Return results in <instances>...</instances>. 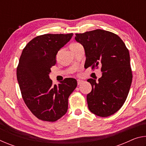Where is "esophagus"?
I'll list each match as a JSON object with an SVG mask.
<instances>
[{
	"instance_id": "obj_1",
	"label": "esophagus",
	"mask_w": 146,
	"mask_h": 146,
	"mask_svg": "<svg viewBox=\"0 0 146 146\" xmlns=\"http://www.w3.org/2000/svg\"><path fill=\"white\" fill-rule=\"evenodd\" d=\"M83 82H84V81H83L82 80H79V79H78V80H77V84H78V85L81 84H82Z\"/></svg>"
}]
</instances>
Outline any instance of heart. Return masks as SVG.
<instances>
[{"instance_id": "b5f03b06", "label": "heart", "mask_w": 146, "mask_h": 146, "mask_svg": "<svg viewBox=\"0 0 146 146\" xmlns=\"http://www.w3.org/2000/svg\"><path fill=\"white\" fill-rule=\"evenodd\" d=\"M78 45H80V44H78V43H73V44H71V45H70V49L72 48H74V47L77 46Z\"/></svg>"}]
</instances>
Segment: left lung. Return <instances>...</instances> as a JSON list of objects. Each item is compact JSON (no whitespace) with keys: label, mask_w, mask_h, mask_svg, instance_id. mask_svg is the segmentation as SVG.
Segmentation results:
<instances>
[{"label":"left lung","mask_w":146,"mask_h":146,"mask_svg":"<svg viewBox=\"0 0 146 146\" xmlns=\"http://www.w3.org/2000/svg\"><path fill=\"white\" fill-rule=\"evenodd\" d=\"M76 42L83 46L87 68L101 66L102 76L98 82L90 78L92 90L87 95L88 108L93 114L107 117L124 104L132 82L129 50L117 35L95 29L76 33Z\"/></svg>","instance_id":"1"}]
</instances>
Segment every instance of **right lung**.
Segmentation results:
<instances>
[{
  "label": "right lung",
  "instance_id": "add662e5",
  "mask_svg": "<svg viewBox=\"0 0 146 146\" xmlns=\"http://www.w3.org/2000/svg\"><path fill=\"white\" fill-rule=\"evenodd\" d=\"M72 36L73 33L37 36L27 44L20 57L17 77L22 97L40 120L55 122L68 111V98L77 86L76 79L65 78L53 86L49 75L58 51Z\"/></svg>",
  "mask_w": 146,
  "mask_h": 146
}]
</instances>
